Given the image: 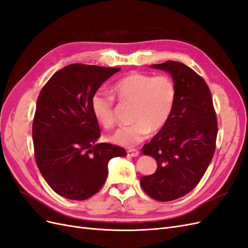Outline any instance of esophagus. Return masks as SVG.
<instances>
[{
    "label": "esophagus",
    "mask_w": 248,
    "mask_h": 248,
    "mask_svg": "<svg viewBox=\"0 0 248 248\" xmlns=\"http://www.w3.org/2000/svg\"><path fill=\"white\" fill-rule=\"evenodd\" d=\"M139 154H140V152L137 149H130L127 151V156H129V157H137V156H139Z\"/></svg>",
    "instance_id": "1"
}]
</instances>
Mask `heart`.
I'll list each match as a JSON object with an SVG mask.
<instances>
[{"label":"heart","instance_id":"b5f03b06","mask_svg":"<svg viewBox=\"0 0 248 248\" xmlns=\"http://www.w3.org/2000/svg\"><path fill=\"white\" fill-rule=\"evenodd\" d=\"M112 96L122 102L133 103L132 125L124 126L109 137L114 144L132 147L145 140L151 130L158 131L167 125L174 110L177 88L167 76L153 77L133 72L112 85ZM112 97L96 92L91 98V110L95 120L104 128L115 123Z\"/></svg>","mask_w":248,"mask_h":248}]
</instances>
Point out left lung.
<instances>
[{
    "label": "left lung",
    "instance_id": "1",
    "mask_svg": "<svg viewBox=\"0 0 248 248\" xmlns=\"http://www.w3.org/2000/svg\"><path fill=\"white\" fill-rule=\"evenodd\" d=\"M150 67L170 74L177 99L167 125L141 148L157 169L140 178V186L152 199L170 202L190 192L204 176L215 151L217 121L211 92L197 72L175 61Z\"/></svg>",
    "mask_w": 248,
    "mask_h": 248
}]
</instances>
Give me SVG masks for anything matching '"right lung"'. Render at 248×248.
<instances>
[{
    "label": "right lung",
    "instance_id": "obj_1",
    "mask_svg": "<svg viewBox=\"0 0 248 248\" xmlns=\"http://www.w3.org/2000/svg\"><path fill=\"white\" fill-rule=\"evenodd\" d=\"M120 68L71 64L43 87L33 121L35 159L50 188L69 200L91 198L104 184L108 161L126 156L124 148L97 144L100 129L91 98Z\"/></svg>",
    "mask_w": 248,
    "mask_h": 248
}]
</instances>
